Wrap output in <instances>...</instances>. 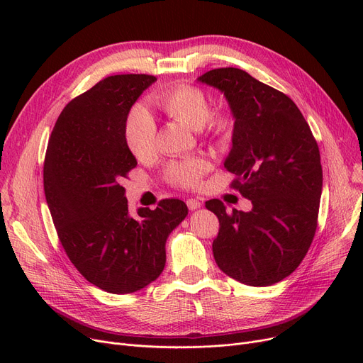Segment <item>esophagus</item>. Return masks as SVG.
<instances>
[{
    "label": "esophagus",
    "mask_w": 363,
    "mask_h": 363,
    "mask_svg": "<svg viewBox=\"0 0 363 363\" xmlns=\"http://www.w3.org/2000/svg\"><path fill=\"white\" fill-rule=\"evenodd\" d=\"M186 206L189 211H196V208L201 207V201H199L196 199H189V200H186Z\"/></svg>",
    "instance_id": "obj_1"
}]
</instances>
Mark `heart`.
I'll use <instances>...</instances> for the list:
<instances>
[{"label": "heart", "instance_id": "obj_1", "mask_svg": "<svg viewBox=\"0 0 363 363\" xmlns=\"http://www.w3.org/2000/svg\"><path fill=\"white\" fill-rule=\"evenodd\" d=\"M155 103L169 118L194 130L208 126L216 135H226L231 129V118L225 111H211L203 89L193 85H174L163 89L155 97ZM125 141L133 157L147 160L152 156L156 145V123L143 107H133L125 123ZM211 167L203 157H189L169 164L167 179L179 186H194Z\"/></svg>", "mask_w": 363, "mask_h": 363}]
</instances>
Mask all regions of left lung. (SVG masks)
<instances>
[{
	"mask_svg": "<svg viewBox=\"0 0 363 363\" xmlns=\"http://www.w3.org/2000/svg\"><path fill=\"white\" fill-rule=\"evenodd\" d=\"M199 82L219 89L234 118L226 170L252 201L250 212L206 207L219 219L213 256L219 269L242 284L266 287L296 271L312 244L322 194L318 144L294 101L235 67L208 70Z\"/></svg>",
	"mask_w": 363,
	"mask_h": 363,
	"instance_id": "obj_1",
	"label": "left lung"
}]
</instances>
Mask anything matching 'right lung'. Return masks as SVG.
Returning a JSON list of instances; mask_svg holds the SVG:
<instances>
[{
	"instance_id": "obj_1",
	"label": "right lung",
	"mask_w": 363,
	"mask_h": 363,
	"mask_svg": "<svg viewBox=\"0 0 363 363\" xmlns=\"http://www.w3.org/2000/svg\"><path fill=\"white\" fill-rule=\"evenodd\" d=\"M157 79L114 74L60 113L44 163V191L54 226L70 262L107 293H135L164 269L166 240L185 219L178 199L155 211H128L121 181L137 166L125 141L130 107Z\"/></svg>"
}]
</instances>
